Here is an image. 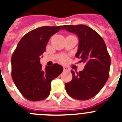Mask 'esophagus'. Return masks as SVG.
Instances as JSON below:
<instances>
[{
	"label": "esophagus",
	"mask_w": 122,
	"mask_h": 122,
	"mask_svg": "<svg viewBox=\"0 0 122 122\" xmlns=\"http://www.w3.org/2000/svg\"><path fill=\"white\" fill-rule=\"evenodd\" d=\"M63 70L64 71H70V68L66 66H63Z\"/></svg>",
	"instance_id": "esophagus-1"
}]
</instances>
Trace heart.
I'll use <instances>...</instances> for the list:
<instances>
[{"instance_id": "obj_1", "label": "heart", "mask_w": 122, "mask_h": 122, "mask_svg": "<svg viewBox=\"0 0 122 122\" xmlns=\"http://www.w3.org/2000/svg\"><path fill=\"white\" fill-rule=\"evenodd\" d=\"M60 60H61V61H62V62L65 61V60H66V57L65 56H62L60 57Z\"/></svg>"}]
</instances>
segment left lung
Listing matches in <instances>:
<instances>
[{"instance_id": "left-lung-1", "label": "left lung", "mask_w": 122, "mask_h": 122, "mask_svg": "<svg viewBox=\"0 0 122 122\" xmlns=\"http://www.w3.org/2000/svg\"><path fill=\"white\" fill-rule=\"evenodd\" d=\"M62 30L76 34L79 38L76 57L86 65L82 71H71L73 78L65 87L71 97L79 100L93 98L102 89L108 79L111 57L101 36L86 25H65Z\"/></svg>"}]
</instances>
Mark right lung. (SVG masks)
Returning a JSON list of instances; mask_svg holds the SVG:
<instances>
[{"label":"right lung","instance_id":"1","mask_svg":"<svg viewBox=\"0 0 122 122\" xmlns=\"http://www.w3.org/2000/svg\"><path fill=\"white\" fill-rule=\"evenodd\" d=\"M62 26H43L32 30L18 43L11 57V76L24 97L32 101L43 100L51 91V83L63 71L61 65L54 63L45 70L40 57L51 36Z\"/></svg>","mask_w":122,"mask_h":122}]
</instances>
